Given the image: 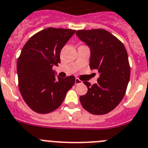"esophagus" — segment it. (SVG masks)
Wrapping results in <instances>:
<instances>
[{"mask_svg":"<svg viewBox=\"0 0 148 148\" xmlns=\"http://www.w3.org/2000/svg\"><path fill=\"white\" fill-rule=\"evenodd\" d=\"M75 84H81V83H82V81H81L79 79L76 78V79H75Z\"/></svg>","mask_w":148,"mask_h":148,"instance_id":"34e87169","label":"esophagus"}]
</instances>
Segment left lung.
<instances>
[{"mask_svg":"<svg viewBox=\"0 0 148 148\" xmlns=\"http://www.w3.org/2000/svg\"><path fill=\"white\" fill-rule=\"evenodd\" d=\"M77 36L90 50V68L99 73L97 83L88 87L85 95L81 96V104L93 114H105L117 106L127 90L130 67L123 44L104 29L79 30Z\"/></svg>","mask_w":148,"mask_h":148,"instance_id":"8db88e82","label":"left lung"}]
</instances>
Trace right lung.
<instances>
[{
    "instance_id": "right-lung-1",
    "label": "right lung",
    "mask_w": 148,
    "mask_h": 148,
    "mask_svg": "<svg viewBox=\"0 0 148 148\" xmlns=\"http://www.w3.org/2000/svg\"><path fill=\"white\" fill-rule=\"evenodd\" d=\"M70 29L48 27L31 36L17 60L18 88L21 97L33 111L48 114L59 108L75 84L70 75L55 77L54 66L60 63V54L75 34Z\"/></svg>"
}]
</instances>
